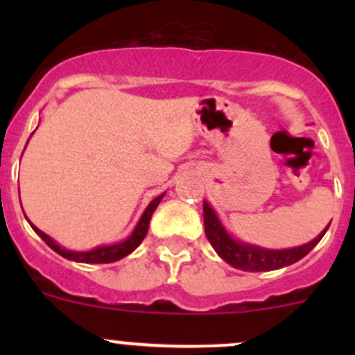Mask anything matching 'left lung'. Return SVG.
Returning <instances> with one entry per match:
<instances>
[{
    "instance_id": "1",
    "label": "left lung",
    "mask_w": 355,
    "mask_h": 355,
    "mask_svg": "<svg viewBox=\"0 0 355 355\" xmlns=\"http://www.w3.org/2000/svg\"><path fill=\"white\" fill-rule=\"evenodd\" d=\"M202 211L204 232H206L207 241L211 242V245L216 250L218 256L225 263L230 264V266L242 271H252V273L280 270V268L297 263V261L302 259L306 254H309L314 249V245L323 239V235L330 228V225H328L314 241L307 242L304 245L290 247V249H266V247L247 244V242L232 237L227 232V228L223 227L220 218H218L216 211L211 207V204L207 200H204Z\"/></svg>"
}]
</instances>
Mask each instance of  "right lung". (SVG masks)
I'll use <instances>...</instances> for the list:
<instances>
[{"instance_id":"right-lung-1","label":"right lung","mask_w":355,"mask_h":355,"mask_svg":"<svg viewBox=\"0 0 355 355\" xmlns=\"http://www.w3.org/2000/svg\"><path fill=\"white\" fill-rule=\"evenodd\" d=\"M164 192L161 196H157L149 202V206L146 207V211L142 213L141 220H139V223L135 225L134 232H132L130 235H128L125 241L121 242H116V244H110V245H98L94 247V249L91 250H70V249H65L63 245H60L58 242L53 241L49 235H46L44 232L39 230L37 227H34V225L31 223V227L34 228L35 234L39 235V237L42 239V241L46 242L49 247H51L55 252H58L60 256H63L65 259L68 261H75V263H85V264H103V263H114V261L121 259V257L128 256L130 252H134L135 249H137L139 245H141V242L144 241V237L148 235V230H149V221H151V216L153 213L156 211L157 204L161 202V199H163Z\"/></svg>"}]
</instances>
